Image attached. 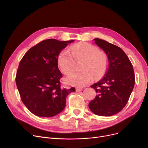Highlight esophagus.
<instances>
[{"label":"esophagus","mask_w":148,"mask_h":148,"mask_svg":"<svg viewBox=\"0 0 148 148\" xmlns=\"http://www.w3.org/2000/svg\"><path fill=\"white\" fill-rule=\"evenodd\" d=\"M82 88H76V91H77V92L82 91Z\"/></svg>","instance_id":"1"}]
</instances>
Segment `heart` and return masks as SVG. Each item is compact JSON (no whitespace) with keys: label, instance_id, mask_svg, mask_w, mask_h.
<instances>
[{"label":"heart","instance_id":"1","mask_svg":"<svg viewBox=\"0 0 148 148\" xmlns=\"http://www.w3.org/2000/svg\"><path fill=\"white\" fill-rule=\"evenodd\" d=\"M75 60L83 59L80 72L74 73L67 77L68 84L82 87L95 79L103 77L107 69L108 59L107 54L99 50L97 46L89 42H80L70 47L68 50H62L58 56V64L64 74L67 75L74 69Z\"/></svg>","mask_w":148,"mask_h":148}]
</instances>
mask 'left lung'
Listing matches in <instances>:
<instances>
[{
	"mask_svg": "<svg viewBox=\"0 0 148 148\" xmlns=\"http://www.w3.org/2000/svg\"><path fill=\"white\" fill-rule=\"evenodd\" d=\"M94 40L107 54L109 66L104 78L90 86L97 95L89 107L95 114L112 116L120 112L128 101L135 83L134 69L127 54L119 47L99 38Z\"/></svg>",
	"mask_w": 148,
	"mask_h": 148,
	"instance_id": "1",
	"label": "left lung"
}]
</instances>
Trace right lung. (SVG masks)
Masks as SVG:
<instances>
[{"label": "right lung", "instance_id": "obj_1", "mask_svg": "<svg viewBox=\"0 0 148 148\" xmlns=\"http://www.w3.org/2000/svg\"><path fill=\"white\" fill-rule=\"evenodd\" d=\"M49 39L30 48L23 57L17 71L15 82L22 102L34 114L52 117L60 113L66 98L74 88H61L62 74L58 67V56L68 43Z\"/></svg>", "mask_w": 148, "mask_h": 148}]
</instances>
